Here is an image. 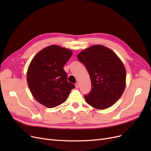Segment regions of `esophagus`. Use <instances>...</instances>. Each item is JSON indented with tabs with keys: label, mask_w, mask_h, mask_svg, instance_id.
<instances>
[{
	"label": "esophagus",
	"mask_w": 151,
	"mask_h": 151,
	"mask_svg": "<svg viewBox=\"0 0 151 151\" xmlns=\"http://www.w3.org/2000/svg\"><path fill=\"white\" fill-rule=\"evenodd\" d=\"M75 86H76V88L78 89V88H79V84L78 83H77L75 84Z\"/></svg>",
	"instance_id": "esophagus-1"
}]
</instances>
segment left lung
Segmentation results:
<instances>
[{"mask_svg": "<svg viewBox=\"0 0 151 151\" xmlns=\"http://www.w3.org/2000/svg\"><path fill=\"white\" fill-rule=\"evenodd\" d=\"M86 66L91 81V90L84 95L86 103L94 108L106 109L120 99L125 88L126 70L111 50L94 45L77 55Z\"/></svg>", "mask_w": 151, "mask_h": 151, "instance_id": "left-lung-1", "label": "left lung"}]
</instances>
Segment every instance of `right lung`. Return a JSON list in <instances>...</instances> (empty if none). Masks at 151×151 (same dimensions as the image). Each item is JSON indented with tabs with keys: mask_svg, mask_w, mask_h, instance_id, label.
Returning <instances> with one entry per match:
<instances>
[{
	"mask_svg": "<svg viewBox=\"0 0 151 151\" xmlns=\"http://www.w3.org/2000/svg\"><path fill=\"white\" fill-rule=\"evenodd\" d=\"M72 55L70 50L50 45L33 58L27 72V82L38 102L52 108L66 101L75 88L67 81V74L63 70Z\"/></svg>",
	"mask_w": 151,
	"mask_h": 151,
	"instance_id": "1",
	"label": "right lung"
}]
</instances>
